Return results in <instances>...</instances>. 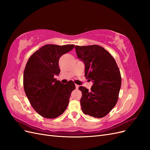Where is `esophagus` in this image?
I'll return each mask as SVG.
<instances>
[{"label": "esophagus", "instance_id": "1", "mask_svg": "<svg viewBox=\"0 0 150 150\" xmlns=\"http://www.w3.org/2000/svg\"><path fill=\"white\" fill-rule=\"evenodd\" d=\"M79 85H77V84H76V89H78V88H79Z\"/></svg>", "mask_w": 150, "mask_h": 150}]
</instances>
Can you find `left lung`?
I'll return each instance as SVG.
<instances>
[{
  "label": "left lung",
  "instance_id": "1",
  "mask_svg": "<svg viewBox=\"0 0 150 150\" xmlns=\"http://www.w3.org/2000/svg\"><path fill=\"white\" fill-rule=\"evenodd\" d=\"M78 57L85 65V76L93 84L89 91L83 86L81 106L83 112L94 117H104L118 99L121 85L120 71L115 59L98 45L75 46Z\"/></svg>",
  "mask_w": 150,
  "mask_h": 150
}]
</instances>
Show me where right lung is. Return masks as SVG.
<instances>
[{
	"label": "right lung",
	"mask_w": 150,
	"mask_h": 150,
	"mask_svg": "<svg viewBox=\"0 0 150 150\" xmlns=\"http://www.w3.org/2000/svg\"><path fill=\"white\" fill-rule=\"evenodd\" d=\"M74 47L73 44H46L35 51L26 64L24 91L35 111L46 118H56L64 112L76 88L72 81L64 84L54 78L60 72L59 58Z\"/></svg>",
	"instance_id": "add662e5"
}]
</instances>
